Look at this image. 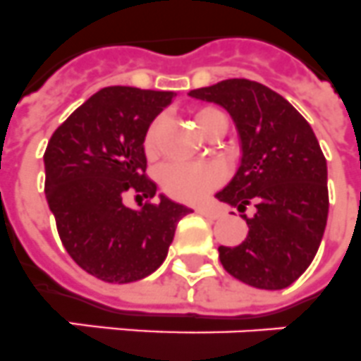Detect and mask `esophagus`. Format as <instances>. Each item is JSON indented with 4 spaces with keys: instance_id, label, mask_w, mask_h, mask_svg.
Wrapping results in <instances>:
<instances>
[{
    "instance_id": "34e87169",
    "label": "esophagus",
    "mask_w": 361,
    "mask_h": 361,
    "mask_svg": "<svg viewBox=\"0 0 361 361\" xmlns=\"http://www.w3.org/2000/svg\"><path fill=\"white\" fill-rule=\"evenodd\" d=\"M196 213H200L205 218H211V220H216V218L222 216V211H220V209L209 207V205H200V207H196Z\"/></svg>"
}]
</instances>
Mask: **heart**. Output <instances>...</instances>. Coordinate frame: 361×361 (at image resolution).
<instances>
[{
	"label": "heart",
	"instance_id": "b5f03b06",
	"mask_svg": "<svg viewBox=\"0 0 361 361\" xmlns=\"http://www.w3.org/2000/svg\"><path fill=\"white\" fill-rule=\"evenodd\" d=\"M195 123L202 134L207 135L209 130L216 124H227L222 111L214 108H198L192 114ZM163 128V117H156L148 124L143 135V150L148 159L159 154V135ZM226 180V169L218 163H171L159 172V183L166 195L181 202H196L207 196Z\"/></svg>",
	"mask_w": 361,
	"mask_h": 361
}]
</instances>
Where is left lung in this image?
I'll return each mask as SVG.
<instances>
[{
  "label": "left lung",
  "mask_w": 361,
  "mask_h": 361,
  "mask_svg": "<svg viewBox=\"0 0 361 361\" xmlns=\"http://www.w3.org/2000/svg\"><path fill=\"white\" fill-rule=\"evenodd\" d=\"M189 95L226 108L240 135V166L216 198L250 229L238 246L218 247L220 262L250 286L286 288L316 257L329 216L326 159L314 130L284 97L247 78ZM250 204L253 217L243 214Z\"/></svg>",
  "instance_id": "left-lung-1"
}]
</instances>
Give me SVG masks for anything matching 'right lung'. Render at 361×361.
<instances>
[{
    "mask_svg": "<svg viewBox=\"0 0 361 361\" xmlns=\"http://www.w3.org/2000/svg\"><path fill=\"white\" fill-rule=\"evenodd\" d=\"M174 92L102 87L78 106L45 148V196L60 240L84 271L104 283H134L163 264L189 207L156 196L143 135ZM132 194L142 207L126 205ZM145 204H142V200Z\"/></svg>",
    "mask_w": 361,
    "mask_h": 361,
    "instance_id": "1",
    "label": "right lung"
}]
</instances>
